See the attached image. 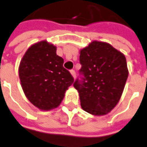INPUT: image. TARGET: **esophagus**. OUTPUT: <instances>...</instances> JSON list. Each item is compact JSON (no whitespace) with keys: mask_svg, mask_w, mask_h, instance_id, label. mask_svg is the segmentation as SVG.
<instances>
[{"mask_svg":"<svg viewBox=\"0 0 147 147\" xmlns=\"http://www.w3.org/2000/svg\"><path fill=\"white\" fill-rule=\"evenodd\" d=\"M70 72H71V76H73V78L74 79L76 78V71H75L74 70H71V71H70Z\"/></svg>","mask_w":147,"mask_h":147,"instance_id":"34e87169","label":"esophagus"}]
</instances>
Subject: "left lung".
<instances>
[{
    "label": "left lung",
    "instance_id": "left-lung-1",
    "mask_svg": "<svg viewBox=\"0 0 147 147\" xmlns=\"http://www.w3.org/2000/svg\"><path fill=\"white\" fill-rule=\"evenodd\" d=\"M81 80L74 87L84 111L104 115L118 103L129 76L126 58L110 44L94 40L80 52Z\"/></svg>",
    "mask_w": 147,
    "mask_h": 147
}]
</instances>
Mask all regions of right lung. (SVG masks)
Here are the masks:
<instances>
[{
    "instance_id": "obj_1",
    "label": "right lung",
    "mask_w": 147,
    "mask_h": 147,
    "mask_svg": "<svg viewBox=\"0 0 147 147\" xmlns=\"http://www.w3.org/2000/svg\"><path fill=\"white\" fill-rule=\"evenodd\" d=\"M56 46L42 40L29 47L19 64L18 74L23 92L37 108L49 111L62 102L74 79L63 67V58Z\"/></svg>"
}]
</instances>
